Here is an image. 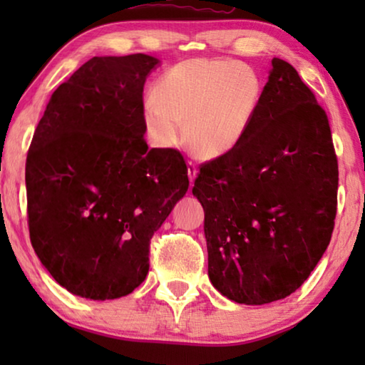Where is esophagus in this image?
I'll use <instances>...</instances> for the list:
<instances>
[{
	"label": "esophagus",
	"instance_id": "34e87169",
	"mask_svg": "<svg viewBox=\"0 0 365 365\" xmlns=\"http://www.w3.org/2000/svg\"><path fill=\"white\" fill-rule=\"evenodd\" d=\"M196 175H197L196 164L193 163V160H188V177H190V183H191V185H193Z\"/></svg>",
	"mask_w": 365,
	"mask_h": 365
}]
</instances>
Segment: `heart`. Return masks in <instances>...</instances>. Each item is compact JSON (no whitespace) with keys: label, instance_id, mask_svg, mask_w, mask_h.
Masks as SVG:
<instances>
[{"label":"heart","instance_id":"1","mask_svg":"<svg viewBox=\"0 0 365 365\" xmlns=\"http://www.w3.org/2000/svg\"><path fill=\"white\" fill-rule=\"evenodd\" d=\"M262 96L255 69L232 59L195 58L165 71L141 104L150 143L172 150L187 137L202 158L235 150L248 135Z\"/></svg>","mask_w":365,"mask_h":365}]
</instances>
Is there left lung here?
<instances>
[{
    "mask_svg": "<svg viewBox=\"0 0 365 365\" xmlns=\"http://www.w3.org/2000/svg\"><path fill=\"white\" fill-rule=\"evenodd\" d=\"M336 193L329 117L294 67L274 58L248 135L195 180L214 288L251 306L296 292L330 243Z\"/></svg>",
    "mask_w": 365,
    "mask_h": 365,
    "instance_id": "8db88e82",
    "label": "left lung"
}]
</instances>
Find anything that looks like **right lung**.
<instances>
[{"label":"right lung","mask_w":365,"mask_h":365,"mask_svg":"<svg viewBox=\"0 0 365 365\" xmlns=\"http://www.w3.org/2000/svg\"><path fill=\"white\" fill-rule=\"evenodd\" d=\"M148 54L91 58L61 83L35 128L26 163L29 232L61 287L115 299L141 285L150 242L188 190L185 159L148 150Z\"/></svg>","instance_id":"add662e5"}]
</instances>
